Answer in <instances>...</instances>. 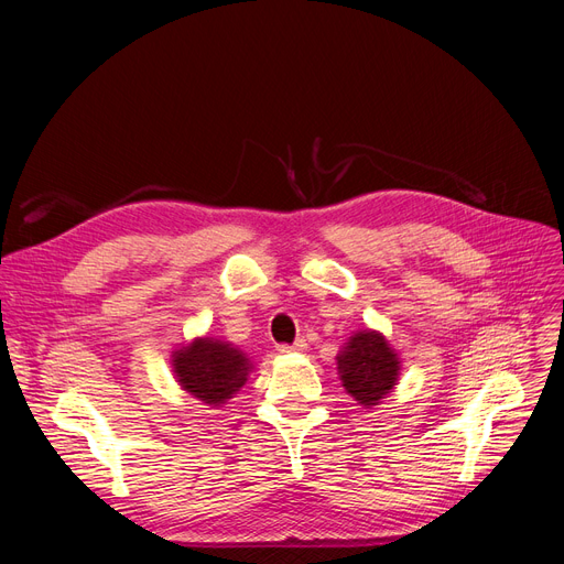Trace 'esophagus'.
<instances>
[{"instance_id":"34e87169","label":"esophagus","mask_w":564,"mask_h":564,"mask_svg":"<svg viewBox=\"0 0 564 564\" xmlns=\"http://www.w3.org/2000/svg\"><path fill=\"white\" fill-rule=\"evenodd\" d=\"M306 349V340L304 338H300V340H294L292 345H281L279 347V351L281 354H292V351H304Z\"/></svg>"}]
</instances>
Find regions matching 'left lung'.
Wrapping results in <instances>:
<instances>
[{
    "instance_id": "8db88e82",
    "label": "left lung",
    "mask_w": 564,
    "mask_h": 564,
    "mask_svg": "<svg viewBox=\"0 0 564 564\" xmlns=\"http://www.w3.org/2000/svg\"><path fill=\"white\" fill-rule=\"evenodd\" d=\"M336 366L345 393L364 409H372L389 398L402 372L398 349L377 329L354 332L343 343Z\"/></svg>"
}]
</instances>
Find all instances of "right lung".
I'll list each match as a JSON object with an SVG mask.
<instances>
[{
    "label": "right lung",
    "instance_id": "right-lung-1",
    "mask_svg": "<svg viewBox=\"0 0 564 564\" xmlns=\"http://www.w3.org/2000/svg\"><path fill=\"white\" fill-rule=\"evenodd\" d=\"M171 372L185 393L219 409L240 393L253 364L247 354L221 338L196 336L171 351Z\"/></svg>",
    "mask_w": 564,
    "mask_h": 564
}]
</instances>
